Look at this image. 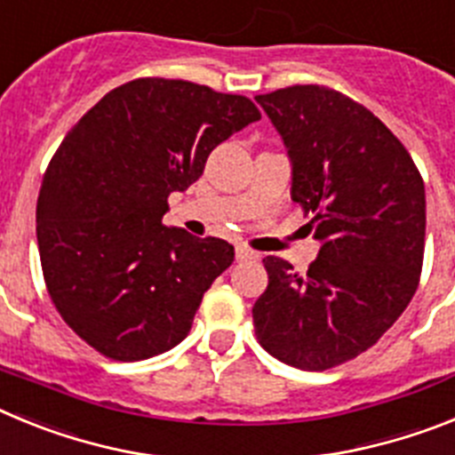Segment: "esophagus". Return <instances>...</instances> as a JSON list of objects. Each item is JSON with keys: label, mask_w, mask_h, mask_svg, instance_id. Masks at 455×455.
I'll return each instance as SVG.
<instances>
[{"label": "esophagus", "mask_w": 455, "mask_h": 455, "mask_svg": "<svg viewBox=\"0 0 455 455\" xmlns=\"http://www.w3.org/2000/svg\"><path fill=\"white\" fill-rule=\"evenodd\" d=\"M236 259H239V262H251V259H259V252L251 251L248 246H236Z\"/></svg>", "instance_id": "1"}]
</instances>
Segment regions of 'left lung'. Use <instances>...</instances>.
I'll return each instance as SVG.
<instances>
[{
	"instance_id": "obj_1",
	"label": "left lung",
	"mask_w": 455,
	"mask_h": 455,
	"mask_svg": "<svg viewBox=\"0 0 455 455\" xmlns=\"http://www.w3.org/2000/svg\"><path fill=\"white\" fill-rule=\"evenodd\" d=\"M255 100L283 136L291 200L321 241L307 273L264 257L255 335L280 363L323 371L371 348L415 296L424 180L403 143L344 92L307 84Z\"/></svg>"
}]
</instances>
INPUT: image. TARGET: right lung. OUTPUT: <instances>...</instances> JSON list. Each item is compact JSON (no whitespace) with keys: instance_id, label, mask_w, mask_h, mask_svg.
<instances>
[{"instance_id":"right-lung-1","label":"right lung","mask_w":455,"mask_h":455,"mask_svg":"<svg viewBox=\"0 0 455 455\" xmlns=\"http://www.w3.org/2000/svg\"><path fill=\"white\" fill-rule=\"evenodd\" d=\"M259 118L243 95L143 77L107 92L68 132L43 178L36 236L52 303L88 347L134 363L188 335L235 248L166 228L168 196Z\"/></svg>"}]
</instances>
